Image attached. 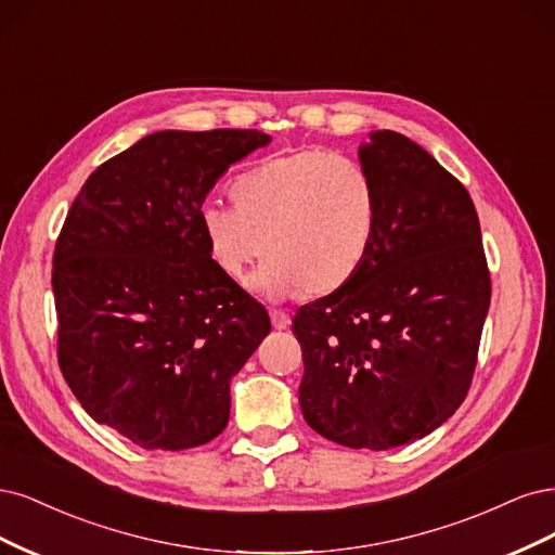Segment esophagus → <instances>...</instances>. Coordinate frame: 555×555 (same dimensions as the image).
<instances>
[{"mask_svg": "<svg viewBox=\"0 0 555 555\" xmlns=\"http://www.w3.org/2000/svg\"><path fill=\"white\" fill-rule=\"evenodd\" d=\"M270 318H272V327H274V330H288V327H291V315H288V313L272 311Z\"/></svg>", "mask_w": 555, "mask_h": 555, "instance_id": "1", "label": "esophagus"}]
</instances>
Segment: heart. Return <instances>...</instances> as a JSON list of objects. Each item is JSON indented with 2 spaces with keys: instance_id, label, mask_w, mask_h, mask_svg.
I'll list each match as a JSON object with an SVG mask.
<instances>
[{
  "instance_id": "1",
  "label": "heart",
  "mask_w": 555,
  "mask_h": 555,
  "mask_svg": "<svg viewBox=\"0 0 555 555\" xmlns=\"http://www.w3.org/2000/svg\"><path fill=\"white\" fill-rule=\"evenodd\" d=\"M235 207L205 205L201 230L219 270L251 279L267 299L327 297L362 272L380 221V198L364 166L325 150L260 160L230 184Z\"/></svg>"
}]
</instances>
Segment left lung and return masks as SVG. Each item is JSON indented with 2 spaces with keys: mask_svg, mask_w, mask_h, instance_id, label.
I'll list each match as a JSON object with an SVG mask.
<instances>
[{
  "mask_svg": "<svg viewBox=\"0 0 555 555\" xmlns=\"http://www.w3.org/2000/svg\"><path fill=\"white\" fill-rule=\"evenodd\" d=\"M360 166L380 221L373 251L344 291L301 307V415L352 450L428 436L468 395L491 279L475 205L417 142L371 131Z\"/></svg>",
  "mask_w": 555,
  "mask_h": 555,
  "instance_id": "obj_1",
  "label": "left lung"
}]
</instances>
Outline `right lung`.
<instances>
[{
  "mask_svg": "<svg viewBox=\"0 0 555 555\" xmlns=\"http://www.w3.org/2000/svg\"><path fill=\"white\" fill-rule=\"evenodd\" d=\"M254 129L156 131L99 166L52 258L60 366L85 413L142 450L217 438L270 315L211 260L207 193L267 147Z\"/></svg>",
  "mask_w": 555,
  "mask_h": 555,
  "instance_id": "1",
  "label": "right lung"
}]
</instances>
